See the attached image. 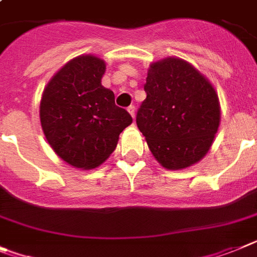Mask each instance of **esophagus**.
I'll use <instances>...</instances> for the list:
<instances>
[{"label": "esophagus", "instance_id": "1", "mask_svg": "<svg viewBox=\"0 0 257 257\" xmlns=\"http://www.w3.org/2000/svg\"><path fill=\"white\" fill-rule=\"evenodd\" d=\"M127 110H128V113H130L131 117L135 118V106H134V105L128 106V109H127Z\"/></svg>", "mask_w": 257, "mask_h": 257}]
</instances>
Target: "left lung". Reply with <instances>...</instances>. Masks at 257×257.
I'll use <instances>...</instances> for the list:
<instances>
[{
  "label": "left lung",
  "instance_id": "left-lung-1",
  "mask_svg": "<svg viewBox=\"0 0 257 257\" xmlns=\"http://www.w3.org/2000/svg\"><path fill=\"white\" fill-rule=\"evenodd\" d=\"M144 91L137 124L156 160L177 170L203 159L220 124L212 84L186 61L166 58L151 66Z\"/></svg>",
  "mask_w": 257,
  "mask_h": 257
}]
</instances>
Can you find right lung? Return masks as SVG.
Masks as SVG:
<instances>
[{
	"mask_svg": "<svg viewBox=\"0 0 257 257\" xmlns=\"http://www.w3.org/2000/svg\"><path fill=\"white\" fill-rule=\"evenodd\" d=\"M104 61L80 56L66 63L44 91L40 120L44 135L63 161L93 169L115 150L119 134L131 124L128 111L101 85Z\"/></svg>",
	"mask_w": 257,
	"mask_h": 257,
	"instance_id": "right-lung-1",
	"label": "right lung"
}]
</instances>
